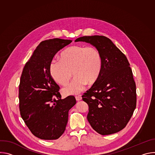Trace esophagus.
<instances>
[{"mask_svg":"<svg viewBox=\"0 0 155 155\" xmlns=\"http://www.w3.org/2000/svg\"><path fill=\"white\" fill-rule=\"evenodd\" d=\"M75 99H76V100L77 101H81L82 99V97H81V96H76Z\"/></svg>","mask_w":155,"mask_h":155,"instance_id":"1","label":"esophagus"}]
</instances>
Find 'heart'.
Here are the masks:
<instances>
[{"instance_id": "1", "label": "heart", "mask_w": 155, "mask_h": 155, "mask_svg": "<svg viewBox=\"0 0 155 155\" xmlns=\"http://www.w3.org/2000/svg\"><path fill=\"white\" fill-rule=\"evenodd\" d=\"M102 69V58L99 50L93 46L75 45L64 50L60 60H53L50 66L53 79L62 86L67 85L72 76V82L63 88L65 95H75L84 89L87 83H94Z\"/></svg>"}]
</instances>
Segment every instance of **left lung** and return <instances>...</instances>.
Instances as JSON below:
<instances>
[{
    "mask_svg": "<svg viewBox=\"0 0 155 155\" xmlns=\"http://www.w3.org/2000/svg\"><path fill=\"white\" fill-rule=\"evenodd\" d=\"M75 41L91 44L102 58L99 78L82 96L89 107L87 121L101 135L116 133L126 127L136 107V85L129 61L105 36H83Z\"/></svg>",
    "mask_w": 155,
    "mask_h": 155,
    "instance_id": "obj_1",
    "label": "left lung"
}]
</instances>
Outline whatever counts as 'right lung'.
Instances as JSON below:
<instances>
[{"label": "right lung", "instance_id": "1", "mask_svg": "<svg viewBox=\"0 0 155 155\" xmlns=\"http://www.w3.org/2000/svg\"><path fill=\"white\" fill-rule=\"evenodd\" d=\"M71 42L58 38L40 42L21 76L20 114L33 135L40 139L59 138L65 130L69 110L76 104L73 96L61 99L60 87L50 73L54 55Z\"/></svg>", "mask_w": 155, "mask_h": 155}]
</instances>
